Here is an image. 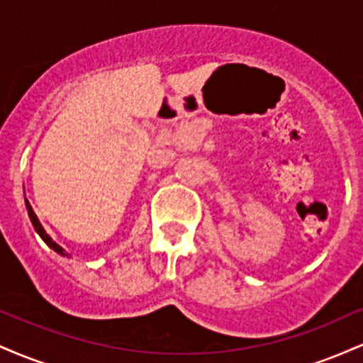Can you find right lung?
Returning a JSON list of instances; mask_svg holds the SVG:
<instances>
[{"label":"right lung","mask_w":363,"mask_h":363,"mask_svg":"<svg viewBox=\"0 0 363 363\" xmlns=\"http://www.w3.org/2000/svg\"><path fill=\"white\" fill-rule=\"evenodd\" d=\"M25 203H27V211H28V216H30V222H32V225H34V228L37 230V234H39L40 237H43V240H44L45 244L49 245V247L54 249V251H56L57 254H61V256H66L65 251H62V247H60V245H57L56 242H54V240L51 239V237H49L48 234H45V230L43 228V225H40L39 218H37V215L34 213V210H32L30 203H28V201H25Z\"/></svg>","instance_id":"obj_1"}]
</instances>
